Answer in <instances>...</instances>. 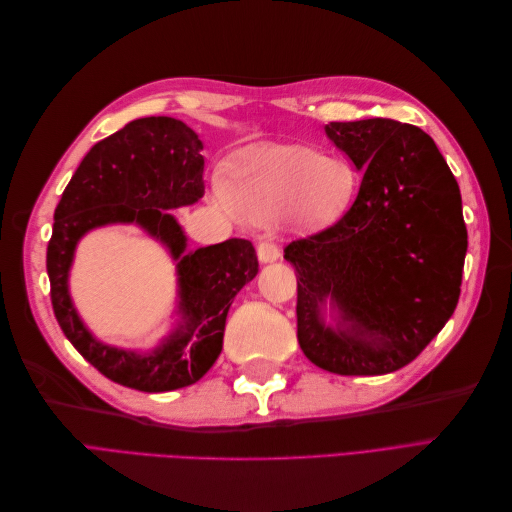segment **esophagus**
Returning <instances> with one entry per match:
<instances>
[{
  "instance_id": "34e87169",
  "label": "esophagus",
  "mask_w": 512,
  "mask_h": 512,
  "mask_svg": "<svg viewBox=\"0 0 512 512\" xmlns=\"http://www.w3.org/2000/svg\"><path fill=\"white\" fill-rule=\"evenodd\" d=\"M280 256H282V252H280V247H277L275 243H271V241H260V245H258V260L260 262H275V260H280Z\"/></svg>"
}]
</instances>
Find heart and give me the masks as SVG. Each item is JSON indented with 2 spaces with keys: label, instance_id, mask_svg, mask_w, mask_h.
<instances>
[{
  "label": "heart",
  "instance_id": "b5f03b06",
  "mask_svg": "<svg viewBox=\"0 0 512 512\" xmlns=\"http://www.w3.org/2000/svg\"><path fill=\"white\" fill-rule=\"evenodd\" d=\"M352 194L348 162L305 145H258L232 166L228 181L215 179L218 205L250 222L280 213L299 226H322L348 207Z\"/></svg>",
  "mask_w": 512,
  "mask_h": 512
}]
</instances>
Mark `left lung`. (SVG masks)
<instances>
[{"label": "left lung", "instance_id": "obj_1", "mask_svg": "<svg viewBox=\"0 0 512 512\" xmlns=\"http://www.w3.org/2000/svg\"><path fill=\"white\" fill-rule=\"evenodd\" d=\"M324 132L363 181L342 220L284 250L297 271V337L333 374H391L457 307L468 252L461 192L433 138L410 123L331 121Z\"/></svg>", "mask_w": 512, "mask_h": 512}]
</instances>
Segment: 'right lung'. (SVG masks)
<instances>
[{"label":"right lung","instance_id":"right-lung-1","mask_svg":"<svg viewBox=\"0 0 512 512\" xmlns=\"http://www.w3.org/2000/svg\"><path fill=\"white\" fill-rule=\"evenodd\" d=\"M198 134L175 117H143L89 149L61 194L46 250L53 312L70 344L100 374L128 389L164 393L190 386L218 361L226 316L237 292L258 273L256 250L245 239L188 250L173 209L205 194ZM136 225L176 262V322L149 351L104 345L75 312L69 269L87 231Z\"/></svg>","mask_w":512,"mask_h":512}]
</instances>
